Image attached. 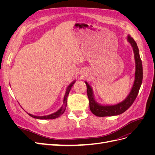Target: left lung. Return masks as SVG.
<instances>
[{
    "mask_svg": "<svg viewBox=\"0 0 155 155\" xmlns=\"http://www.w3.org/2000/svg\"><path fill=\"white\" fill-rule=\"evenodd\" d=\"M127 40L130 43L134 53V61H135V73L134 80L133 85L131 88L130 92L125 99L118 104L114 105H102L97 102L95 99L92 88L89 85L88 82L85 81L87 85V96L89 100V107L90 110L92 113L100 117L104 116H117L127 110L134 101L136 97H137L139 90L142 83L143 79V68L142 63L139 54V49L135 41L131 37L130 35H127Z\"/></svg>",
    "mask_w": 155,
    "mask_h": 155,
    "instance_id": "left-lung-1",
    "label": "left lung"
}]
</instances>
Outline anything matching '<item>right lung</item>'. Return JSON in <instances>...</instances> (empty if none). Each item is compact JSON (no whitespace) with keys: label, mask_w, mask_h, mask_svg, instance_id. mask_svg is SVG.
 Wrapping results in <instances>:
<instances>
[{"label":"right lung","mask_w":155,"mask_h":155,"mask_svg":"<svg viewBox=\"0 0 155 155\" xmlns=\"http://www.w3.org/2000/svg\"><path fill=\"white\" fill-rule=\"evenodd\" d=\"M75 82H76V80L72 81L67 87V88L66 90V92H65V94H64V96L63 98V105L58 110L54 112V113H52V114H49V115H46V116H35V115H33L31 114L28 113V112H27L28 114H29L31 117H32V118H34L36 119H39V120H51V119H55V118H58L59 116H60L61 115L64 113V112L65 111V109H66L67 104V97L68 96V94L70 92V89H71V88L72 87Z\"/></svg>","instance_id":"1"}]
</instances>
